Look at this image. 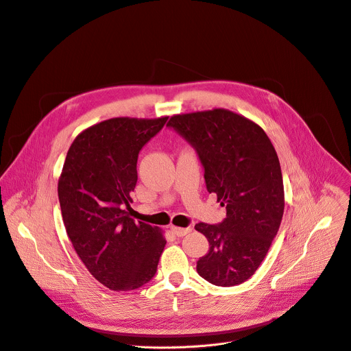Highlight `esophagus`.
Here are the masks:
<instances>
[{
  "instance_id": "1",
  "label": "esophagus",
  "mask_w": 351,
  "mask_h": 351,
  "mask_svg": "<svg viewBox=\"0 0 351 351\" xmlns=\"http://www.w3.org/2000/svg\"><path fill=\"white\" fill-rule=\"evenodd\" d=\"M170 229H171V232H173L177 237H182V236L188 234V233H190V232L193 230V228H176V226H171Z\"/></svg>"
}]
</instances>
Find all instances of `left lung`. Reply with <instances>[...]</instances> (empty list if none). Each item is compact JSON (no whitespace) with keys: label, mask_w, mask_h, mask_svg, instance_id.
<instances>
[{"label":"left lung","mask_w":351,"mask_h":351,"mask_svg":"<svg viewBox=\"0 0 351 351\" xmlns=\"http://www.w3.org/2000/svg\"><path fill=\"white\" fill-rule=\"evenodd\" d=\"M167 126L190 143L204 167L208 193L226 206V218L195 229L209 241L198 274L218 287L247 281L280 229L284 184L280 160L265 132L228 110L174 115Z\"/></svg>","instance_id":"left-lung-1"}]
</instances>
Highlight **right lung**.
<instances>
[{"instance_id":"obj_1","label":"right lung","mask_w":351,"mask_h":351,"mask_svg":"<svg viewBox=\"0 0 351 351\" xmlns=\"http://www.w3.org/2000/svg\"><path fill=\"white\" fill-rule=\"evenodd\" d=\"M166 122L104 121L80 133L66 156L58 186L66 232L88 271L112 291L147 284L166 246L157 228L130 218L139 152Z\"/></svg>"}]
</instances>
